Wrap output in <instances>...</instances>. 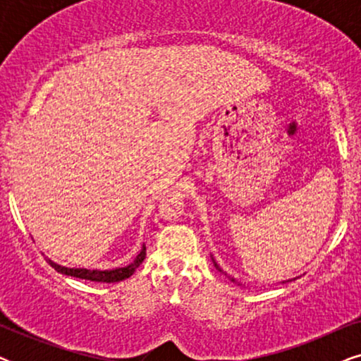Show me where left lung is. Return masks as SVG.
<instances>
[{
  "instance_id": "1",
  "label": "left lung",
  "mask_w": 361,
  "mask_h": 361,
  "mask_svg": "<svg viewBox=\"0 0 361 361\" xmlns=\"http://www.w3.org/2000/svg\"><path fill=\"white\" fill-rule=\"evenodd\" d=\"M212 261H214L215 268H216V269H219V271H221V269H220V266H219V264H216V261H215L214 258H212ZM221 273H224V271H221ZM225 274H226V273H225ZM228 278H230V276H228ZM230 279H231V281H233V283H236V281H235V278H230Z\"/></svg>"
}]
</instances>
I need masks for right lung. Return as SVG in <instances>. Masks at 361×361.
<instances>
[{
    "label": "right lung",
    "mask_w": 361,
    "mask_h": 361,
    "mask_svg": "<svg viewBox=\"0 0 361 361\" xmlns=\"http://www.w3.org/2000/svg\"><path fill=\"white\" fill-rule=\"evenodd\" d=\"M146 258V246H142L140 255L136 256L135 261L128 266H123V268H115V269H87V268H67V266H61L54 263L52 259H47L49 264L52 266L57 273L72 276V278L78 279H87V281H95V283H118V281L128 279L130 276L135 273L137 266H140Z\"/></svg>",
    "instance_id": "obj_1"
}]
</instances>
